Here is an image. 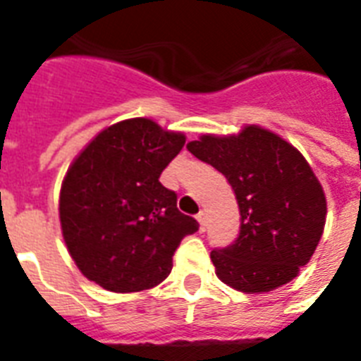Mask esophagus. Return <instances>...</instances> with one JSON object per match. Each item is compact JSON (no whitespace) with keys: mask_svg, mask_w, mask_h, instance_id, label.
Here are the masks:
<instances>
[{"mask_svg":"<svg viewBox=\"0 0 361 361\" xmlns=\"http://www.w3.org/2000/svg\"><path fill=\"white\" fill-rule=\"evenodd\" d=\"M197 221L200 223V232H206V214L204 212L197 215Z\"/></svg>","mask_w":361,"mask_h":361,"instance_id":"34e87169","label":"esophagus"}]
</instances>
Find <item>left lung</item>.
<instances>
[{"mask_svg": "<svg viewBox=\"0 0 361 361\" xmlns=\"http://www.w3.org/2000/svg\"><path fill=\"white\" fill-rule=\"evenodd\" d=\"M187 149L225 176L240 206V234L212 251L215 274L240 292L286 285L311 260L326 225L320 181L296 147L258 125L202 135Z\"/></svg>", "mask_w": 361, "mask_h": 361, "instance_id": "1", "label": "left lung"}]
</instances>
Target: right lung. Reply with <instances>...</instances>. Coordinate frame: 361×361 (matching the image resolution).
I'll return each mask as SVG.
<instances>
[{"label": "right lung", "instance_id": "add662e5", "mask_svg": "<svg viewBox=\"0 0 361 361\" xmlns=\"http://www.w3.org/2000/svg\"><path fill=\"white\" fill-rule=\"evenodd\" d=\"M183 144V133L133 118L101 130L67 170L59 192L65 245L84 277L104 290L157 286L181 240L198 231L159 181Z\"/></svg>", "mask_w": 361, "mask_h": 361}]
</instances>
